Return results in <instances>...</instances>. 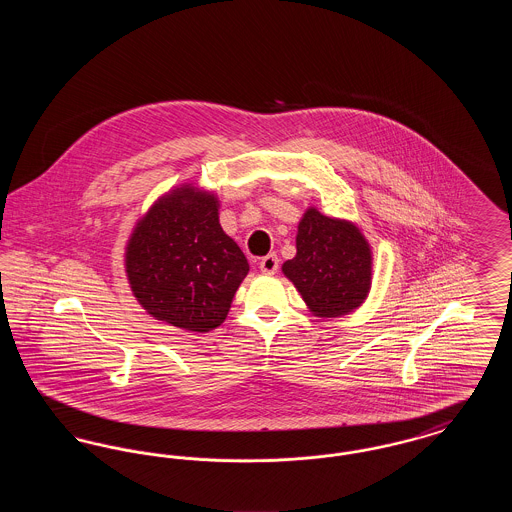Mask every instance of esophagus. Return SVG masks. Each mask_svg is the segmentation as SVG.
<instances>
[{
    "mask_svg": "<svg viewBox=\"0 0 512 512\" xmlns=\"http://www.w3.org/2000/svg\"><path fill=\"white\" fill-rule=\"evenodd\" d=\"M278 257L274 255V253H270L267 257H263L261 261H259V268H261V272H265V274H276V270H278Z\"/></svg>",
    "mask_w": 512,
    "mask_h": 512,
    "instance_id": "esophagus-1",
    "label": "esophagus"
}]
</instances>
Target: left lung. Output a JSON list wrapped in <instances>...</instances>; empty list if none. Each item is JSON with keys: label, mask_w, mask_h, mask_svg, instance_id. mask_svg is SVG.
<instances>
[{"label": "left lung", "mask_w": 512, "mask_h": 512, "mask_svg": "<svg viewBox=\"0 0 512 512\" xmlns=\"http://www.w3.org/2000/svg\"><path fill=\"white\" fill-rule=\"evenodd\" d=\"M295 257L284 276L303 297L311 315L336 318L365 303L372 288V247L361 228L309 207L297 224Z\"/></svg>", "instance_id": "obj_1"}]
</instances>
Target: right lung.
<instances>
[{
	"instance_id": "obj_1",
	"label": "right lung",
	"mask_w": 512,
	"mask_h": 512,
	"mask_svg": "<svg viewBox=\"0 0 512 512\" xmlns=\"http://www.w3.org/2000/svg\"><path fill=\"white\" fill-rule=\"evenodd\" d=\"M219 209V195L184 182L134 224L124 272L147 315L201 334L226 320L249 263L222 230Z\"/></svg>"
}]
</instances>
